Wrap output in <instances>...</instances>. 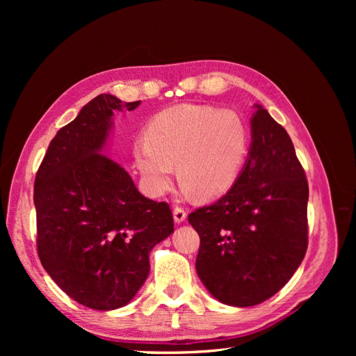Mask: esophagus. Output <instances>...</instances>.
I'll return each mask as SVG.
<instances>
[{"label": "esophagus", "instance_id": "esophagus-1", "mask_svg": "<svg viewBox=\"0 0 356 356\" xmlns=\"http://www.w3.org/2000/svg\"><path fill=\"white\" fill-rule=\"evenodd\" d=\"M186 218H187V212L182 209V208H179V207H175L174 208V220H175V222L181 224Z\"/></svg>", "mask_w": 356, "mask_h": 356}]
</instances>
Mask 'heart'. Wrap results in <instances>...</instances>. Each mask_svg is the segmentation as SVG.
Masks as SVG:
<instances>
[{
    "label": "heart",
    "instance_id": "obj_1",
    "mask_svg": "<svg viewBox=\"0 0 356 356\" xmlns=\"http://www.w3.org/2000/svg\"><path fill=\"white\" fill-rule=\"evenodd\" d=\"M250 145V126L238 111L182 104L153 118L145 138L135 141L134 157L152 196L170 188L175 165L182 196L212 199L238 181Z\"/></svg>",
    "mask_w": 356,
    "mask_h": 356
}]
</instances>
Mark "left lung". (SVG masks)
I'll return each instance as SVG.
<instances>
[{"mask_svg": "<svg viewBox=\"0 0 356 356\" xmlns=\"http://www.w3.org/2000/svg\"><path fill=\"white\" fill-rule=\"evenodd\" d=\"M234 186L188 215L200 236L196 270L218 301L250 307L275 296L307 250L309 186L285 129L261 105Z\"/></svg>", "mask_w": 356, "mask_h": 356, "instance_id": "left-lung-1", "label": "left lung"}]
</instances>
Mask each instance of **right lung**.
Listing matches in <instances>:
<instances>
[{
  "mask_svg": "<svg viewBox=\"0 0 356 356\" xmlns=\"http://www.w3.org/2000/svg\"><path fill=\"white\" fill-rule=\"evenodd\" d=\"M139 104L96 96L59 129L35 177L40 261L63 293L96 310L126 306L149 273V251L174 233L169 204L143 196L102 154L114 111Z\"/></svg>",
  "mask_w": 356,
  "mask_h": 356,
  "instance_id": "right-lung-1",
  "label": "right lung"
}]
</instances>
